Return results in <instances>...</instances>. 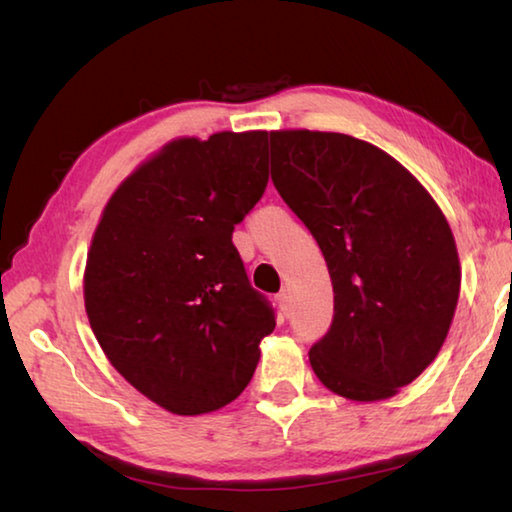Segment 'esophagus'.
I'll list each match as a JSON object with an SVG mask.
<instances>
[{
  "label": "esophagus",
  "mask_w": 512,
  "mask_h": 512,
  "mask_svg": "<svg viewBox=\"0 0 512 512\" xmlns=\"http://www.w3.org/2000/svg\"><path fill=\"white\" fill-rule=\"evenodd\" d=\"M275 305L280 309L282 316H289V293L287 291H280L275 296Z\"/></svg>",
  "instance_id": "obj_1"
}]
</instances>
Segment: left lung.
<instances>
[{
  "mask_svg": "<svg viewBox=\"0 0 512 512\" xmlns=\"http://www.w3.org/2000/svg\"><path fill=\"white\" fill-rule=\"evenodd\" d=\"M271 178L318 241L334 287L309 363L354 402L393 397L438 357L461 264L452 228L413 173L357 137L273 131Z\"/></svg>",
  "mask_w": 512,
  "mask_h": 512,
  "instance_id": "8db88e82",
  "label": "left lung"
}]
</instances>
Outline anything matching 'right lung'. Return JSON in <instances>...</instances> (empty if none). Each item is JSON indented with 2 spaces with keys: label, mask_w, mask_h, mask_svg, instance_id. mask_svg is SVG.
Segmentation results:
<instances>
[{
  "label": "right lung",
  "mask_w": 512,
  "mask_h": 512,
  "mask_svg": "<svg viewBox=\"0 0 512 512\" xmlns=\"http://www.w3.org/2000/svg\"><path fill=\"white\" fill-rule=\"evenodd\" d=\"M266 149V131L173 140L117 187L94 230L92 332L128 384L176 415L237 400L275 329L232 244L266 189Z\"/></svg>",
  "instance_id": "obj_1"
}]
</instances>
